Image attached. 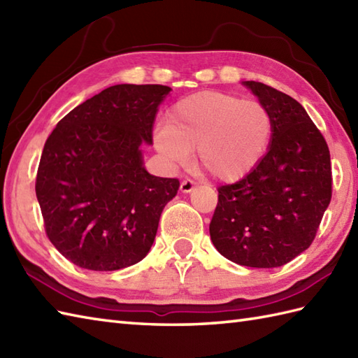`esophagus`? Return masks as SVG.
Masks as SVG:
<instances>
[{"label":"esophagus","instance_id":"34e87169","mask_svg":"<svg viewBox=\"0 0 358 358\" xmlns=\"http://www.w3.org/2000/svg\"><path fill=\"white\" fill-rule=\"evenodd\" d=\"M195 181H192V180H185V181H181V185H180V191L183 192V194H189V192H192L194 189H195Z\"/></svg>","mask_w":358,"mask_h":358}]
</instances>
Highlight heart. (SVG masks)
I'll return each mask as SVG.
<instances>
[{"mask_svg":"<svg viewBox=\"0 0 358 358\" xmlns=\"http://www.w3.org/2000/svg\"><path fill=\"white\" fill-rule=\"evenodd\" d=\"M275 118L262 101L224 92H199L169 110L154 129V146L171 166H183L195 149L203 171L223 183L245 178L263 162Z\"/></svg>","mask_w":358,"mask_h":358,"instance_id":"heart-1","label":"heart"}]
</instances>
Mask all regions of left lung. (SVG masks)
<instances>
[{
	"label": "left lung",
	"mask_w": 358,
	"mask_h": 358,
	"mask_svg": "<svg viewBox=\"0 0 358 358\" xmlns=\"http://www.w3.org/2000/svg\"><path fill=\"white\" fill-rule=\"evenodd\" d=\"M243 85L271 109L275 134L252 172L218 187L210 240L234 263L278 268L310 246L329 206V148L292 96L258 81Z\"/></svg>",
	"instance_id": "left-lung-1"
}]
</instances>
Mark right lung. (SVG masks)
<instances>
[{"mask_svg": "<svg viewBox=\"0 0 358 358\" xmlns=\"http://www.w3.org/2000/svg\"><path fill=\"white\" fill-rule=\"evenodd\" d=\"M171 90L110 86L58 121L45 141L35 183L45 234L80 268L118 271L150 250L180 181L144 169L141 146L152 144Z\"/></svg>", "mask_w": 358, "mask_h": 358, "instance_id": "add662e5", "label": "right lung"}]
</instances>
